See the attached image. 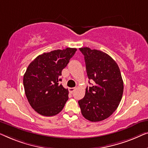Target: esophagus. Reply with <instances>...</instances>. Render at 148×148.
<instances>
[{
    "mask_svg": "<svg viewBox=\"0 0 148 148\" xmlns=\"http://www.w3.org/2000/svg\"><path fill=\"white\" fill-rule=\"evenodd\" d=\"M76 87H72V88H69V91L70 93H72L74 92V91L76 90Z\"/></svg>",
    "mask_w": 148,
    "mask_h": 148,
    "instance_id": "obj_1",
    "label": "esophagus"
}]
</instances>
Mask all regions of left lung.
<instances>
[{"mask_svg":"<svg viewBox=\"0 0 148 148\" xmlns=\"http://www.w3.org/2000/svg\"><path fill=\"white\" fill-rule=\"evenodd\" d=\"M80 51L84 56L88 79L95 82L92 86L86 87L84 97L78 101L81 113L90 121H101L117 109L123 92V81L118 65L108 54L87 47Z\"/></svg>","mask_w":148,"mask_h":148,"instance_id":"left-lung-1","label":"left lung"}]
</instances>
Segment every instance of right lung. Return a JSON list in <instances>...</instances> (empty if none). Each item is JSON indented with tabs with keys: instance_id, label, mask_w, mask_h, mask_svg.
Returning <instances> with one entry per match:
<instances>
[{
	"instance_id": "1",
	"label": "right lung",
	"mask_w": 148,
	"mask_h": 148,
	"mask_svg": "<svg viewBox=\"0 0 148 148\" xmlns=\"http://www.w3.org/2000/svg\"><path fill=\"white\" fill-rule=\"evenodd\" d=\"M77 49L67 47L39 55L30 63L23 76L25 92L37 113L57 115L68 99V90L59 84L62 71Z\"/></svg>"
}]
</instances>
